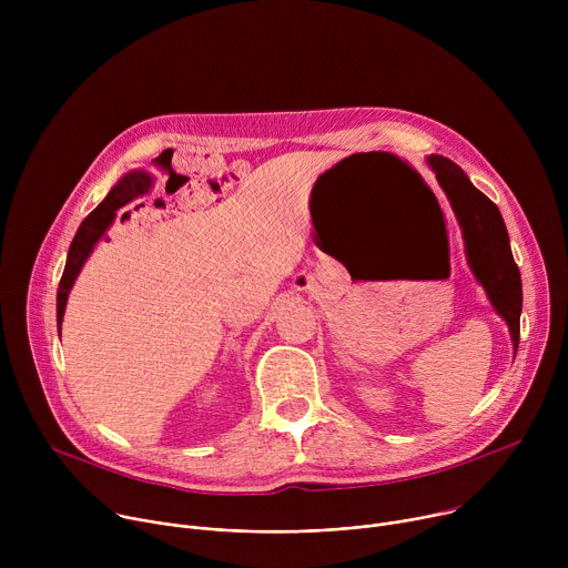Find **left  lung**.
I'll return each instance as SVG.
<instances>
[{
	"mask_svg": "<svg viewBox=\"0 0 568 568\" xmlns=\"http://www.w3.org/2000/svg\"><path fill=\"white\" fill-rule=\"evenodd\" d=\"M427 164L436 173V180L458 220L467 265L495 312L508 323L513 351L517 355L524 298L521 274L513 258L506 222L497 204L485 197L454 161L440 154H429Z\"/></svg>",
	"mask_w": 568,
	"mask_h": 568,
	"instance_id": "left-lung-1",
	"label": "left lung"
}]
</instances>
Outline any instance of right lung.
<instances>
[{
	"instance_id": "right-lung-1",
	"label": "right lung",
	"mask_w": 568,
	"mask_h": 568,
	"mask_svg": "<svg viewBox=\"0 0 568 568\" xmlns=\"http://www.w3.org/2000/svg\"><path fill=\"white\" fill-rule=\"evenodd\" d=\"M152 186V175L145 171H132L128 175H123L119 180V184L108 193V197L83 220V224L78 226L71 247L67 254V263H64V272L60 278V287H58V298H55V321H58V333L62 328V316H64V307H67V298L69 292L83 270L85 261L90 258V254L94 252V247L101 242V237L108 233V229L112 226L116 211L125 204H130L132 200H136L139 195L148 193V189Z\"/></svg>"
}]
</instances>
